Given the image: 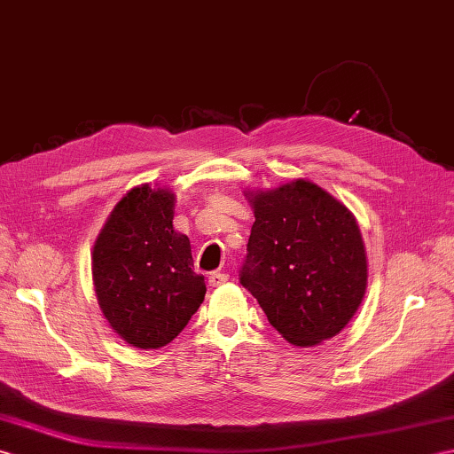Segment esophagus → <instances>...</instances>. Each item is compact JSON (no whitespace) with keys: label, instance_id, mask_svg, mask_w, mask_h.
Listing matches in <instances>:
<instances>
[{"label":"esophagus","instance_id":"1","mask_svg":"<svg viewBox=\"0 0 454 454\" xmlns=\"http://www.w3.org/2000/svg\"><path fill=\"white\" fill-rule=\"evenodd\" d=\"M226 282H228V275H226V272L216 270V272H213V275L208 277V284H210V286H223V284H226Z\"/></svg>","mask_w":454,"mask_h":454}]
</instances>
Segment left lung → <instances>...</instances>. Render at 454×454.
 I'll return each mask as SVG.
<instances>
[{"instance_id":"1","label":"left lung","mask_w":454,"mask_h":454,"mask_svg":"<svg viewBox=\"0 0 454 454\" xmlns=\"http://www.w3.org/2000/svg\"><path fill=\"white\" fill-rule=\"evenodd\" d=\"M247 195L255 223L241 286L290 344L308 348L333 339L354 317L367 288L354 215L308 179Z\"/></svg>"}]
</instances>
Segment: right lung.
<instances>
[{"label":"right lung","mask_w":454,"mask_h":454,"mask_svg":"<svg viewBox=\"0 0 454 454\" xmlns=\"http://www.w3.org/2000/svg\"><path fill=\"white\" fill-rule=\"evenodd\" d=\"M176 195L149 184L114 207L94 241L92 282L114 333L143 350L172 342L205 300L192 244L174 230Z\"/></svg>","instance_id":"obj_1"}]
</instances>
